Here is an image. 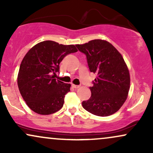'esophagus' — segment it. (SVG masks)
<instances>
[{
  "instance_id": "1",
  "label": "esophagus",
  "mask_w": 153,
  "mask_h": 153,
  "mask_svg": "<svg viewBox=\"0 0 153 153\" xmlns=\"http://www.w3.org/2000/svg\"><path fill=\"white\" fill-rule=\"evenodd\" d=\"M72 86H73V88H78L80 87V85H74V84H73V85H72Z\"/></svg>"
}]
</instances>
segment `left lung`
Segmentation results:
<instances>
[{
	"instance_id": "left-lung-1",
	"label": "left lung",
	"mask_w": 153,
	"mask_h": 153,
	"mask_svg": "<svg viewBox=\"0 0 153 153\" xmlns=\"http://www.w3.org/2000/svg\"><path fill=\"white\" fill-rule=\"evenodd\" d=\"M76 47L86 56L90 71L97 74L89 88L91 98L82 101V107L99 117L116 113L125 102L130 86L129 70L122 54L105 40H91Z\"/></svg>"
}]
</instances>
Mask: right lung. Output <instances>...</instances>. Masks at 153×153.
Here are the masks:
<instances>
[{
    "label": "right lung",
    "instance_id": "right-lung-1",
    "mask_svg": "<svg viewBox=\"0 0 153 153\" xmlns=\"http://www.w3.org/2000/svg\"><path fill=\"white\" fill-rule=\"evenodd\" d=\"M77 51L75 45L48 40L38 43L26 54L17 82L21 95L33 111L48 115L63 106L65 96L71 85L54 78L63 58Z\"/></svg>",
    "mask_w": 153,
    "mask_h": 153
}]
</instances>
